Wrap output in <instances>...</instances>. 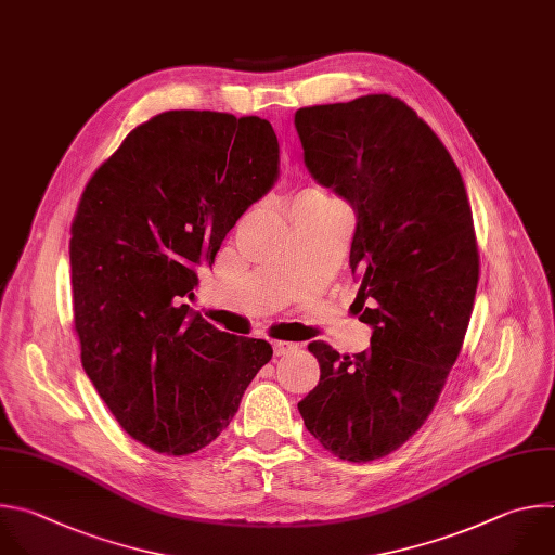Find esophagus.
Returning a JSON list of instances; mask_svg holds the SVG:
<instances>
[{
  "label": "esophagus",
  "instance_id": "1",
  "mask_svg": "<svg viewBox=\"0 0 555 555\" xmlns=\"http://www.w3.org/2000/svg\"><path fill=\"white\" fill-rule=\"evenodd\" d=\"M297 348V344H291V341H273V352L275 357H284L288 352H293Z\"/></svg>",
  "mask_w": 555,
  "mask_h": 555
}]
</instances>
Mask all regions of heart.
Listing matches in <instances>:
<instances>
[{
	"instance_id": "1",
	"label": "heart",
	"mask_w": 555,
	"mask_h": 555,
	"mask_svg": "<svg viewBox=\"0 0 555 555\" xmlns=\"http://www.w3.org/2000/svg\"><path fill=\"white\" fill-rule=\"evenodd\" d=\"M295 207H308V209H317V211H344L346 209V205L335 194L325 192L319 185L301 188L297 192Z\"/></svg>"
}]
</instances>
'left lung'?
Here are the masks:
<instances>
[{
    "mask_svg": "<svg viewBox=\"0 0 555 555\" xmlns=\"http://www.w3.org/2000/svg\"><path fill=\"white\" fill-rule=\"evenodd\" d=\"M295 129L310 175L354 207V304L374 330L352 357L308 346L321 376L297 409L325 451L372 462L422 428L462 352L479 284L473 209L451 153L400 98L301 106Z\"/></svg>",
    "mask_w": 555,
    "mask_h": 555,
    "instance_id": "8db88e82",
    "label": "left lung"
}]
</instances>
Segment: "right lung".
I'll return each mask as SVG.
<instances>
[{"instance_id": "1", "label": "right lung", "mask_w": 555, "mask_h": 555, "mask_svg": "<svg viewBox=\"0 0 555 555\" xmlns=\"http://www.w3.org/2000/svg\"><path fill=\"white\" fill-rule=\"evenodd\" d=\"M273 127L256 116L166 111L91 175L72 220L80 361L120 426L155 453L192 455L223 433L271 361L192 312L196 267L278 179Z\"/></svg>"}]
</instances>
